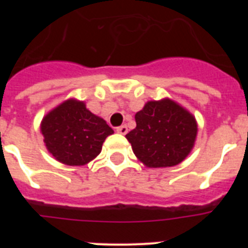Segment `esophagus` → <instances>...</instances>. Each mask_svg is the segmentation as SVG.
<instances>
[{
    "label": "esophagus",
    "instance_id": "esophagus-1",
    "mask_svg": "<svg viewBox=\"0 0 248 248\" xmlns=\"http://www.w3.org/2000/svg\"><path fill=\"white\" fill-rule=\"evenodd\" d=\"M117 133H119V134H123L125 135L126 133H128V126L126 125H120L117 128Z\"/></svg>",
    "mask_w": 248,
    "mask_h": 248
}]
</instances>
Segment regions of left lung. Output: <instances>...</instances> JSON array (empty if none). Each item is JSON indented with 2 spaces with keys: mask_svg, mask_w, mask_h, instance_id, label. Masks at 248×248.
I'll list each match as a JSON object with an SVG mask.
<instances>
[{
  "mask_svg": "<svg viewBox=\"0 0 248 248\" xmlns=\"http://www.w3.org/2000/svg\"><path fill=\"white\" fill-rule=\"evenodd\" d=\"M137 128L125 138L139 161L148 168L180 164L192 150L198 123L191 113L165 98L148 102L135 114Z\"/></svg>",
  "mask_w": 248,
  "mask_h": 248,
  "instance_id": "1",
  "label": "left lung"
}]
</instances>
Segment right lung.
Listing matches in <instances>:
<instances>
[{"label": "right lung", "mask_w": 248, "mask_h": 248, "mask_svg": "<svg viewBox=\"0 0 248 248\" xmlns=\"http://www.w3.org/2000/svg\"><path fill=\"white\" fill-rule=\"evenodd\" d=\"M41 133L54 159L65 165L80 166L100 154L104 140L114 130L89 111L84 102L68 99L43 118Z\"/></svg>", "instance_id": "obj_1"}]
</instances>
